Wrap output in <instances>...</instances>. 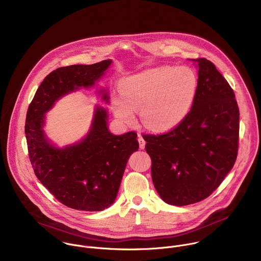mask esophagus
<instances>
[{"mask_svg":"<svg viewBox=\"0 0 261 261\" xmlns=\"http://www.w3.org/2000/svg\"><path fill=\"white\" fill-rule=\"evenodd\" d=\"M139 144H140V148L143 150V149H145V146H146V142H145V140H144V138L142 137V136H140L139 137Z\"/></svg>","mask_w":261,"mask_h":261,"instance_id":"34e87169","label":"esophagus"}]
</instances>
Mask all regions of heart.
Wrapping results in <instances>:
<instances>
[{"instance_id": "b5f03b06", "label": "heart", "mask_w": 261, "mask_h": 261, "mask_svg": "<svg viewBox=\"0 0 261 261\" xmlns=\"http://www.w3.org/2000/svg\"><path fill=\"white\" fill-rule=\"evenodd\" d=\"M198 79L187 67H163L135 74L120 84L113 98V112L124 123H134L141 112L144 124L154 132L178 125L194 103Z\"/></svg>"}]
</instances>
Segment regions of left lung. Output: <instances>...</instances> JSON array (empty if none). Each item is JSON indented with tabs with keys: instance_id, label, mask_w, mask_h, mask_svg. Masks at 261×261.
I'll list each match as a JSON object with an SVG mask.
<instances>
[{
	"instance_id": "1",
	"label": "left lung",
	"mask_w": 261,
	"mask_h": 261,
	"mask_svg": "<svg viewBox=\"0 0 261 261\" xmlns=\"http://www.w3.org/2000/svg\"><path fill=\"white\" fill-rule=\"evenodd\" d=\"M193 62L198 87L187 116L167 134L143 136L154 186L166 203L176 206L206 198L231 171L238 153L234 91L212 62Z\"/></svg>"
}]
</instances>
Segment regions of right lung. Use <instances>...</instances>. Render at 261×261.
<instances>
[{
	"label": "right lung",
	"instance_id": "1",
	"mask_svg": "<svg viewBox=\"0 0 261 261\" xmlns=\"http://www.w3.org/2000/svg\"><path fill=\"white\" fill-rule=\"evenodd\" d=\"M112 64L59 68L45 77L29 105L25 135L34 173L65 205L85 212H100L115 200L126 163L139 150L135 132L115 136L108 128V111L96 104L87 135L64 147L54 144L44 132L46 113L66 95L94 87ZM109 103L107 89H97Z\"/></svg>",
	"mask_w": 261,
	"mask_h": 261
}]
</instances>
